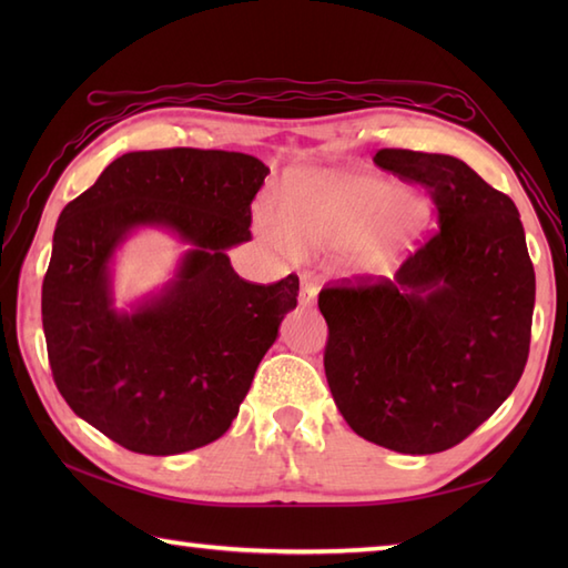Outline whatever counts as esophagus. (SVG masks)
<instances>
[{"mask_svg":"<svg viewBox=\"0 0 568 568\" xmlns=\"http://www.w3.org/2000/svg\"><path fill=\"white\" fill-rule=\"evenodd\" d=\"M315 297H317V287H315V283L310 281V275L303 273V275H300V295H297L300 305L310 307L312 303H315Z\"/></svg>","mask_w":568,"mask_h":568,"instance_id":"34e87169","label":"esophagus"}]
</instances>
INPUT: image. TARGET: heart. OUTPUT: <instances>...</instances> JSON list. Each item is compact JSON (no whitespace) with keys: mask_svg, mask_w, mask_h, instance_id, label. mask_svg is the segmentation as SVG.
Masks as SVG:
<instances>
[{"mask_svg":"<svg viewBox=\"0 0 568 568\" xmlns=\"http://www.w3.org/2000/svg\"><path fill=\"white\" fill-rule=\"evenodd\" d=\"M263 229L285 251L356 250L366 273H381L413 246L427 212L403 187L346 168L300 173L261 210Z\"/></svg>","mask_w":568,"mask_h":568,"instance_id":"heart-1","label":"heart"}]
</instances>
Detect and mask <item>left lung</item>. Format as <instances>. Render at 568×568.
Segmentation results:
<instances>
[{"instance_id":"left-lung-1","label":"left lung","mask_w":568,"mask_h":568,"mask_svg":"<svg viewBox=\"0 0 568 568\" xmlns=\"http://www.w3.org/2000/svg\"><path fill=\"white\" fill-rule=\"evenodd\" d=\"M373 163L429 192L439 232L393 277L322 287L324 373L358 437L437 454L484 425L520 381L535 268L515 202L464 161L381 149Z\"/></svg>"}]
</instances>
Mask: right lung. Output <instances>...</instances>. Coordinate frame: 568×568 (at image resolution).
Segmentation results:
<instances>
[{"mask_svg":"<svg viewBox=\"0 0 568 568\" xmlns=\"http://www.w3.org/2000/svg\"><path fill=\"white\" fill-rule=\"evenodd\" d=\"M268 173L234 151H134L60 212L41 293L48 361L72 413L124 449L173 456L220 439L297 305L295 273L248 283L226 256L251 239ZM139 225L191 248L161 294L119 313L109 261Z\"/></svg>","mask_w":568,"mask_h":568,"instance_id":"obj_1","label":"right lung"}]
</instances>
